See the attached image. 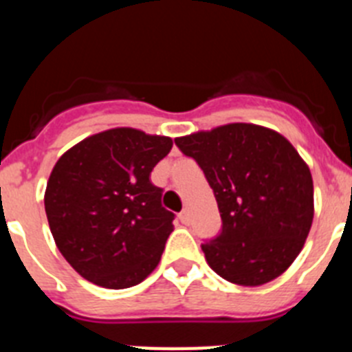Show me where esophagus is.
Here are the masks:
<instances>
[{"instance_id": "1", "label": "esophagus", "mask_w": 352, "mask_h": 352, "mask_svg": "<svg viewBox=\"0 0 352 352\" xmlns=\"http://www.w3.org/2000/svg\"><path fill=\"white\" fill-rule=\"evenodd\" d=\"M179 220H182V223H185V226L190 223V213H188V210H183L182 213H179Z\"/></svg>"}]
</instances>
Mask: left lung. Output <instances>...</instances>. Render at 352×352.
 <instances>
[{
	"mask_svg": "<svg viewBox=\"0 0 352 352\" xmlns=\"http://www.w3.org/2000/svg\"><path fill=\"white\" fill-rule=\"evenodd\" d=\"M203 169L220 234L201 245L208 264L238 285H263L296 259L314 219V183L294 146L264 126L231 123L174 139Z\"/></svg>",
	"mask_w": 352,
	"mask_h": 352,
	"instance_id": "8db88e82",
	"label": "left lung"
}]
</instances>
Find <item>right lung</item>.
<instances>
[{
	"label": "right lung",
	"instance_id": "obj_1",
	"mask_svg": "<svg viewBox=\"0 0 352 352\" xmlns=\"http://www.w3.org/2000/svg\"><path fill=\"white\" fill-rule=\"evenodd\" d=\"M173 139L135 129L95 133L56 162L45 190L54 241L86 280L138 285L157 268L176 214L149 179Z\"/></svg>",
	"mask_w": 352,
	"mask_h": 352
}]
</instances>
